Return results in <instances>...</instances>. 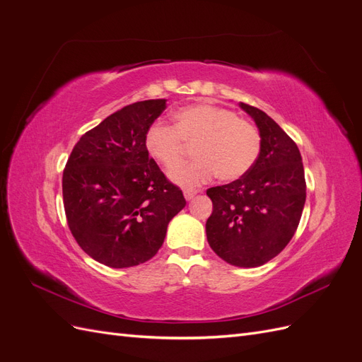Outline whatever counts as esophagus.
<instances>
[{
    "label": "esophagus",
    "instance_id": "obj_1",
    "mask_svg": "<svg viewBox=\"0 0 362 362\" xmlns=\"http://www.w3.org/2000/svg\"><path fill=\"white\" fill-rule=\"evenodd\" d=\"M196 193H198V190H194V189H185V190H184V196H185V199H187V201L193 199Z\"/></svg>",
    "mask_w": 362,
    "mask_h": 362
}]
</instances>
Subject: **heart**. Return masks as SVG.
<instances>
[{
    "label": "heart",
    "instance_id": "heart-1",
    "mask_svg": "<svg viewBox=\"0 0 362 362\" xmlns=\"http://www.w3.org/2000/svg\"><path fill=\"white\" fill-rule=\"evenodd\" d=\"M173 120V125L152 124L145 134V148L163 168L173 169L194 146L196 158L170 173L175 182L185 187H198L217 173L223 181L240 180L259 157V129L228 108L193 104L180 108Z\"/></svg>",
    "mask_w": 362,
    "mask_h": 362
}]
</instances>
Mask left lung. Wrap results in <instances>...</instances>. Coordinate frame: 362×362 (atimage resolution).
Here are the masks:
<instances>
[{"mask_svg": "<svg viewBox=\"0 0 362 362\" xmlns=\"http://www.w3.org/2000/svg\"><path fill=\"white\" fill-rule=\"evenodd\" d=\"M261 134L257 163L245 177L206 190L213 213L208 245L226 262L258 267L275 258L299 226L306 182L298 145L259 108L240 103Z\"/></svg>", "mask_w": 362, "mask_h": 362, "instance_id": "obj_1", "label": "left lung"}]
</instances>
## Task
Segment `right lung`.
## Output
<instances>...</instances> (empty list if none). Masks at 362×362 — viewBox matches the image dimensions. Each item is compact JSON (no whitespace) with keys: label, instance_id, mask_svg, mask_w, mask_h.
Here are the masks:
<instances>
[{"label":"right lung","instance_id":"right-lung-1","mask_svg":"<svg viewBox=\"0 0 362 362\" xmlns=\"http://www.w3.org/2000/svg\"><path fill=\"white\" fill-rule=\"evenodd\" d=\"M166 100L129 104L76 141L63 170V205L76 243L113 269L154 257L168 225L185 206L145 148L148 128Z\"/></svg>","mask_w":362,"mask_h":362}]
</instances>
